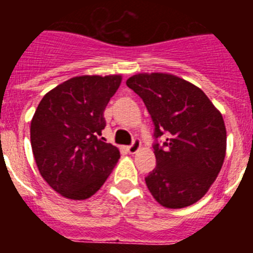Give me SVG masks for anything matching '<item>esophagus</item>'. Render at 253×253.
<instances>
[{
    "label": "esophagus",
    "mask_w": 253,
    "mask_h": 253,
    "mask_svg": "<svg viewBox=\"0 0 253 253\" xmlns=\"http://www.w3.org/2000/svg\"><path fill=\"white\" fill-rule=\"evenodd\" d=\"M139 148H140V140H138V139H135L134 140L133 143H131L130 146L128 147V152L130 154H134V153H137L138 151H139Z\"/></svg>",
    "instance_id": "obj_1"
}]
</instances>
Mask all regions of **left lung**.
<instances>
[{"mask_svg": "<svg viewBox=\"0 0 253 253\" xmlns=\"http://www.w3.org/2000/svg\"><path fill=\"white\" fill-rule=\"evenodd\" d=\"M126 86L154 124L156 167L146 177L153 198L171 209L203 198L222 169L227 131L222 114L195 84L169 73H138ZM162 135L167 139L160 145Z\"/></svg>", "mask_w": 253, "mask_h": 253, "instance_id": "1", "label": "left lung"}]
</instances>
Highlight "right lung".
<instances>
[{
  "instance_id": "1",
  "label": "right lung",
  "mask_w": 253,
  "mask_h": 253,
  "mask_svg": "<svg viewBox=\"0 0 253 253\" xmlns=\"http://www.w3.org/2000/svg\"><path fill=\"white\" fill-rule=\"evenodd\" d=\"M122 76H78L44 96L30 125L40 175L64 198L84 200L104 185L120 158L101 137L104 111Z\"/></svg>"
}]
</instances>
